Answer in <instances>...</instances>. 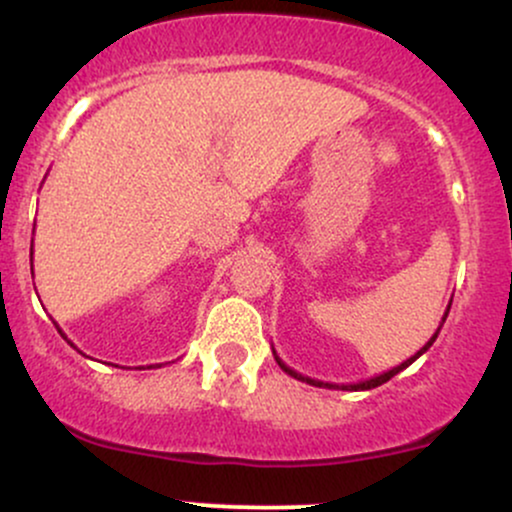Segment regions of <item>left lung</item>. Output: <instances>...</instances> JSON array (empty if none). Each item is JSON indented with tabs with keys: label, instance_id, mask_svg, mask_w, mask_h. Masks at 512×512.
Returning <instances> with one entry per match:
<instances>
[{
	"label": "left lung",
	"instance_id": "left-lung-1",
	"mask_svg": "<svg viewBox=\"0 0 512 512\" xmlns=\"http://www.w3.org/2000/svg\"><path fill=\"white\" fill-rule=\"evenodd\" d=\"M450 305H452V301L448 303V308H445V315H443V320H440V325H438V330L433 332V337L428 339V342L421 346L419 351H416L414 356L411 358H407V361L404 363H399V366H395V368H390V370H385V373H380V375H373V378H366V380H358V383H349V385H337V383H322V380H315V378H308V375H301L298 373V370H293V368H289L286 366L284 361H281L279 356H276V351L272 349V354H274V358H276V363H279V368L284 370V373H289L291 378H296V380H301V383H308V385H315V387H330V390H373V387H378V385H383V383H387V380L390 378H395V375L399 373V370H404V368H409L411 363L416 361V358H419L421 354H426L428 349H431L433 346V342H436V337H438V332H440V327H443V322H445V317H448V313H450Z\"/></svg>",
	"mask_w": 512,
	"mask_h": 512
}]
</instances>
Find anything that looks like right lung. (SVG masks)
Instances as JSON below:
<instances>
[{
	"mask_svg": "<svg viewBox=\"0 0 512 512\" xmlns=\"http://www.w3.org/2000/svg\"><path fill=\"white\" fill-rule=\"evenodd\" d=\"M57 332H60V334H62V337H64V332L60 330V327H57ZM64 339H67V337H64ZM67 342H69V339H67ZM69 344H72V342H69ZM72 346H74V344H72ZM74 349H76V346H74ZM156 366H158V363H156ZM149 368H154V366H149Z\"/></svg>",
	"mask_w": 512,
	"mask_h": 512,
	"instance_id": "add662e5",
	"label": "right lung"
}]
</instances>
